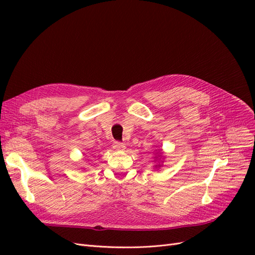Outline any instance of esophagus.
Returning <instances> with one entry per match:
<instances>
[{
  "label": "esophagus",
  "mask_w": 255,
  "mask_h": 255,
  "mask_svg": "<svg viewBox=\"0 0 255 255\" xmlns=\"http://www.w3.org/2000/svg\"><path fill=\"white\" fill-rule=\"evenodd\" d=\"M113 148H114L116 151H122V150L126 149V145H125V143H122V142L115 141V142L113 143Z\"/></svg>",
  "instance_id": "34e87169"
}]
</instances>
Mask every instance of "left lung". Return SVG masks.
<instances>
[{"mask_svg":"<svg viewBox=\"0 0 255 255\" xmlns=\"http://www.w3.org/2000/svg\"><path fill=\"white\" fill-rule=\"evenodd\" d=\"M160 155H161V154H160V153H158V157H160ZM155 167H160V165H156Z\"/></svg>","mask_w":255,"mask_h":255,"instance_id":"left-lung-1","label":"left lung"}]
</instances>
